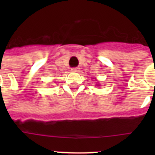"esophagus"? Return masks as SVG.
I'll return each instance as SVG.
<instances>
[{
  "label": "esophagus",
  "mask_w": 155,
  "mask_h": 155,
  "mask_svg": "<svg viewBox=\"0 0 155 155\" xmlns=\"http://www.w3.org/2000/svg\"><path fill=\"white\" fill-rule=\"evenodd\" d=\"M71 70H72L73 71H80V68H79V67H76V68H71Z\"/></svg>",
  "instance_id": "34e87169"
}]
</instances>
